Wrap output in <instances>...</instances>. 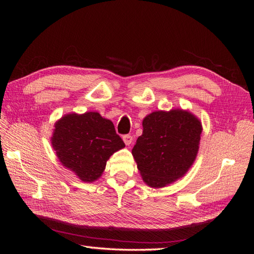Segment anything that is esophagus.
<instances>
[{"instance_id": "1", "label": "esophagus", "mask_w": 254, "mask_h": 254, "mask_svg": "<svg viewBox=\"0 0 254 254\" xmlns=\"http://www.w3.org/2000/svg\"><path fill=\"white\" fill-rule=\"evenodd\" d=\"M122 138H123V142L126 143V145H131L132 144V142H133V137H132V135H130V134H126V135H123L122 136Z\"/></svg>"}]
</instances>
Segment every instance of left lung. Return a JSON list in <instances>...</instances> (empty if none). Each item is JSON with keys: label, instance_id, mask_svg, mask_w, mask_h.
Masks as SVG:
<instances>
[{"label": "left lung", "instance_id": "1", "mask_svg": "<svg viewBox=\"0 0 254 254\" xmlns=\"http://www.w3.org/2000/svg\"><path fill=\"white\" fill-rule=\"evenodd\" d=\"M201 133V122L188 111L148 115L132 149L143 180L152 188H163L179 179L196 157Z\"/></svg>", "mask_w": 254, "mask_h": 254}]
</instances>
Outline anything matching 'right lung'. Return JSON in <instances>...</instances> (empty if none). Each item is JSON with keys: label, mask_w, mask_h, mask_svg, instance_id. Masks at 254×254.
I'll return each mask as SVG.
<instances>
[{"label": "right lung", "mask_w": 254, "mask_h": 254, "mask_svg": "<svg viewBox=\"0 0 254 254\" xmlns=\"http://www.w3.org/2000/svg\"><path fill=\"white\" fill-rule=\"evenodd\" d=\"M51 141L62 165L84 182L98 179L110 156L126 146L113 123L98 112L63 117L56 123Z\"/></svg>", "instance_id": "1"}]
</instances>
